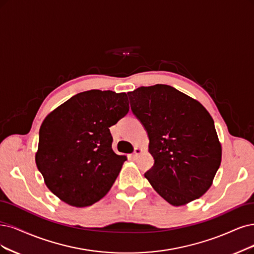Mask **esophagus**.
<instances>
[{
    "label": "esophagus",
    "instance_id": "1",
    "mask_svg": "<svg viewBox=\"0 0 254 254\" xmlns=\"http://www.w3.org/2000/svg\"><path fill=\"white\" fill-rule=\"evenodd\" d=\"M140 154H142V148L136 147V148H135V152H134V154L132 155V157H133V158H136V157H138Z\"/></svg>",
    "mask_w": 254,
    "mask_h": 254
}]
</instances>
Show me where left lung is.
Returning <instances> with one entry per match:
<instances>
[{
  "label": "left lung",
  "instance_id": "1",
  "mask_svg": "<svg viewBox=\"0 0 254 254\" xmlns=\"http://www.w3.org/2000/svg\"><path fill=\"white\" fill-rule=\"evenodd\" d=\"M130 109L146 129L155 163L144 177L174 206L209 190L222 160L212 117L201 103L167 84L127 93Z\"/></svg>",
  "mask_w": 254,
  "mask_h": 254
}]
</instances>
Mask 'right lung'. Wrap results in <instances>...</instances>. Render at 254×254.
<instances>
[{
  "mask_svg": "<svg viewBox=\"0 0 254 254\" xmlns=\"http://www.w3.org/2000/svg\"><path fill=\"white\" fill-rule=\"evenodd\" d=\"M128 109L126 93L90 90L47 115L40 128L35 163L58 198L86 207L109 192L127 160L112 149L110 127Z\"/></svg>",
  "mask_w": 254,
  "mask_h": 254,
  "instance_id": "right-lung-1",
  "label": "right lung"
}]
</instances>
